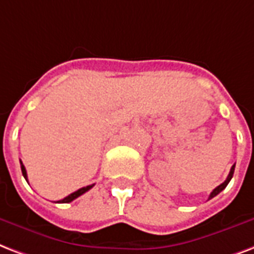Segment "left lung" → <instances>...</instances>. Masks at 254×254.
I'll return each mask as SVG.
<instances>
[{"mask_svg":"<svg viewBox=\"0 0 254 254\" xmlns=\"http://www.w3.org/2000/svg\"><path fill=\"white\" fill-rule=\"evenodd\" d=\"M235 166L236 165H233V166H232V168H230V172H229V174H228V177H226L225 181H224V183H222L221 185H218V187L216 188V189H213V191H212V193H210V196H209V200H210V198H213V197H214V196H217L220 191L225 189L226 185L229 184V181H230V180H232V177H233V173H235Z\"/></svg>","mask_w":254,"mask_h":254,"instance_id":"8db88e82","label":"left lung"}]
</instances>
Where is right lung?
<instances>
[{"mask_svg":"<svg viewBox=\"0 0 254 254\" xmlns=\"http://www.w3.org/2000/svg\"><path fill=\"white\" fill-rule=\"evenodd\" d=\"M21 170H22V176H24V177H25V180L28 181V174H26V169H25V166H24V164H22V162H21ZM93 187H94V184H93V185H88V187L81 188V189L73 191L71 194H69V196H67V197H65L64 200L58 201V202H61V204H66V202H71V201L75 200L77 197H80L81 194H84V193H86V191H88L89 189H92Z\"/></svg>","mask_w":254,"mask_h":254,"instance_id":"add662e5","label":"right lung"}]
</instances>
